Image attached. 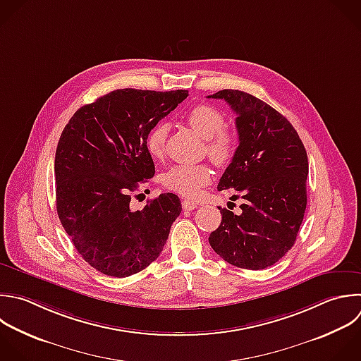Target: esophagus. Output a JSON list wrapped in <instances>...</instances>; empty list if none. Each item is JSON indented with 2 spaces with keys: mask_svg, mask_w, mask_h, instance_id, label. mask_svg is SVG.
<instances>
[{
  "mask_svg": "<svg viewBox=\"0 0 361 361\" xmlns=\"http://www.w3.org/2000/svg\"><path fill=\"white\" fill-rule=\"evenodd\" d=\"M197 207V203H195V202H192V200H188V199H183L182 200V209L185 210V212H190V210H193V209H196Z\"/></svg>",
  "mask_w": 361,
  "mask_h": 361,
  "instance_id": "obj_1",
  "label": "esophagus"
}]
</instances>
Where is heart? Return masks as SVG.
I'll list each match as a JSON object with an SVG mask.
<instances>
[{"label": "heart", "instance_id": "heart-1", "mask_svg": "<svg viewBox=\"0 0 361 361\" xmlns=\"http://www.w3.org/2000/svg\"><path fill=\"white\" fill-rule=\"evenodd\" d=\"M189 127L196 131L204 142V152L217 166L227 165L235 152V135L224 127V114L210 104H196L185 116ZM168 126L157 124L147 137V149L154 158H161L165 152ZM212 179L207 165H175L164 176L168 189L188 197H196L202 188Z\"/></svg>", "mask_w": 361, "mask_h": 361}]
</instances>
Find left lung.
I'll return each mask as SVG.
<instances>
[{
    "label": "left lung",
    "instance_id": "8db88e82",
    "mask_svg": "<svg viewBox=\"0 0 361 361\" xmlns=\"http://www.w3.org/2000/svg\"><path fill=\"white\" fill-rule=\"evenodd\" d=\"M237 114L238 147L217 189H234L244 203L241 213L219 207L220 226L210 234L212 248L228 264L264 269L295 244L306 209V149L292 124L262 100L220 90Z\"/></svg>",
    "mask_w": 361,
    "mask_h": 361
}]
</instances>
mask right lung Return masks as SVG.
Here are the masks:
<instances>
[{
	"label": "right lung",
	"mask_w": 361,
	"mask_h": 361,
	"mask_svg": "<svg viewBox=\"0 0 361 361\" xmlns=\"http://www.w3.org/2000/svg\"><path fill=\"white\" fill-rule=\"evenodd\" d=\"M188 96L120 89L80 107L66 124L55 157L58 216L99 272L130 276L159 257L180 200L162 193L133 210L131 193L155 173L148 134Z\"/></svg>",
	"instance_id": "right-lung-1"
}]
</instances>
